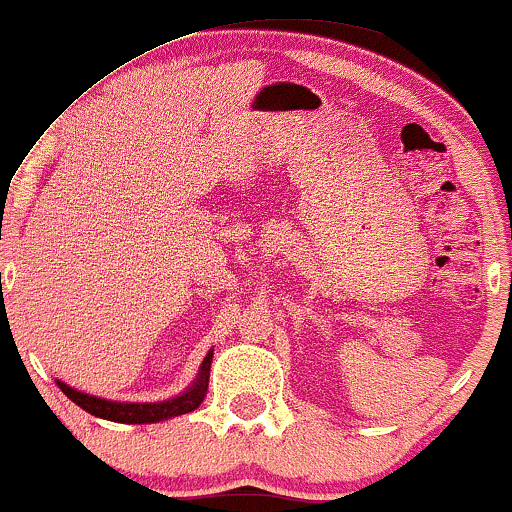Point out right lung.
I'll use <instances>...</instances> for the list:
<instances>
[{
  "label": "right lung",
  "instance_id": "right-lung-1",
  "mask_svg": "<svg viewBox=\"0 0 512 512\" xmlns=\"http://www.w3.org/2000/svg\"><path fill=\"white\" fill-rule=\"evenodd\" d=\"M210 362H213V352H208V357L203 359L201 374H198L194 386L186 390L184 395H179V398L165 400V402H112V400L93 398V395H86V393H78V390L69 388L62 381H57V386L62 388L66 398L76 402L81 410L95 414V417L110 419V422H119V424H150V422H160V419H170V417H179V414L194 412L196 407L201 405L208 390Z\"/></svg>",
  "mask_w": 512,
  "mask_h": 512
}]
</instances>
